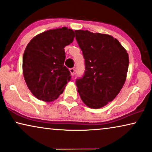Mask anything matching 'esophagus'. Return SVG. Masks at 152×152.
Returning a JSON list of instances; mask_svg holds the SVG:
<instances>
[{
	"label": "esophagus",
	"mask_w": 152,
	"mask_h": 152,
	"mask_svg": "<svg viewBox=\"0 0 152 152\" xmlns=\"http://www.w3.org/2000/svg\"><path fill=\"white\" fill-rule=\"evenodd\" d=\"M75 71V68H70V73H71V75H72V76H74Z\"/></svg>",
	"instance_id": "obj_1"
}]
</instances>
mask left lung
<instances>
[{"instance_id": "8db88e82", "label": "left lung", "mask_w": 152, "mask_h": 152, "mask_svg": "<svg viewBox=\"0 0 152 152\" xmlns=\"http://www.w3.org/2000/svg\"><path fill=\"white\" fill-rule=\"evenodd\" d=\"M82 50L85 72L76 80L84 103L92 109L107 105L117 96L125 82L129 67L126 50L113 37L88 30H75Z\"/></svg>"}]
</instances>
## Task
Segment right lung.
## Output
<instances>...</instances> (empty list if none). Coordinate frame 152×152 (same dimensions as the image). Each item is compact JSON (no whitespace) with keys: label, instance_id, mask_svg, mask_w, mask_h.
I'll return each mask as SVG.
<instances>
[{"label":"right lung","instance_id":"obj_1","mask_svg":"<svg viewBox=\"0 0 152 152\" xmlns=\"http://www.w3.org/2000/svg\"><path fill=\"white\" fill-rule=\"evenodd\" d=\"M75 32L66 27L39 34L30 41L23 57V72L28 88L37 99L53 101L71 80L64 66V48L73 41Z\"/></svg>","mask_w":152,"mask_h":152}]
</instances>
